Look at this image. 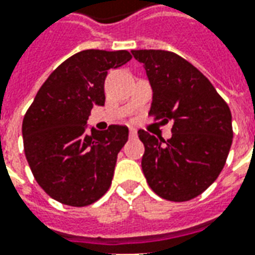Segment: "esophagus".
Here are the masks:
<instances>
[{
	"mask_svg": "<svg viewBox=\"0 0 255 255\" xmlns=\"http://www.w3.org/2000/svg\"><path fill=\"white\" fill-rule=\"evenodd\" d=\"M138 136V132L135 128H129V138H136Z\"/></svg>",
	"mask_w": 255,
	"mask_h": 255,
	"instance_id": "34e87169",
	"label": "esophagus"
}]
</instances>
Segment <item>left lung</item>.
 I'll return each mask as SVG.
<instances>
[{"instance_id":"8db88e82","label":"left lung","mask_w":255,"mask_h":255,"mask_svg":"<svg viewBox=\"0 0 255 255\" xmlns=\"http://www.w3.org/2000/svg\"><path fill=\"white\" fill-rule=\"evenodd\" d=\"M153 90L149 115L172 120V136L139 129L144 144L142 171L164 199L184 202L202 194L223 171L232 144L228 105L197 68L176 53L132 50Z\"/></svg>"}]
</instances>
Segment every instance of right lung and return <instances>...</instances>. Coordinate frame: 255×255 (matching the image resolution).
Returning a JSON list of instances; mask_svg holds the SVG:
<instances>
[{"instance_id":"obj_1","label":"right lung","mask_w":255,"mask_h":255,"mask_svg":"<svg viewBox=\"0 0 255 255\" xmlns=\"http://www.w3.org/2000/svg\"><path fill=\"white\" fill-rule=\"evenodd\" d=\"M132 58L127 50H83L58 65L36 93L23 120L25 158L49 197L69 206L98 201L112 184L126 126L86 132L90 112L105 104L109 69Z\"/></svg>"}]
</instances>
